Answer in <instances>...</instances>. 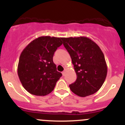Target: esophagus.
<instances>
[{
    "mask_svg": "<svg viewBox=\"0 0 125 125\" xmlns=\"http://www.w3.org/2000/svg\"><path fill=\"white\" fill-rule=\"evenodd\" d=\"M66 69H65V70H64V71L62 72V74H63V76H65V73H66Z\"/></svg>",
    "mask_w": 125,
    "mask_h": 125,
    "instance_id": "34e87169",
    "label": "esophagus"
}]
</instances>
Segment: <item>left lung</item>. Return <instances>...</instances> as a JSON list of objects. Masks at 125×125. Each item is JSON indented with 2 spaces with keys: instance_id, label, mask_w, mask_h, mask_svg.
I'll list each match as a JSON object with an SVG mask.
<instances>
[{
  "instance_id": "8db88e82",
  "label": "left lung",
  "mask_w": 125,
  "mask_h": 125,
  "mask_svg": "<svg viewBox=\"0 0 125 125\" xmlns=\"http://www.w3.org/2000/svg\"><path fill=\"white\" fill-rule=\"evenodd\" d=\"M71 56L76 81L69 85L74 94L81 96L96 93L103 84L107 67L104 55L96 43L85 37L62 38Z\"/></svg>"
}]
</instances>
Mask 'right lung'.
Masks as SVG:
<instances>
[{
	"instance_id": "1",
	"label": "right lung",
	"mask_w": 125,
	"mask_h": 125,
	"mask_svg": "<svg viewBox=\"0 0 125 125\" xmlns=\"http://www.w3.org/2000/svg\"><path fill=\"white\" fill-rule=\"evenodd\" d=\"M62 38L43 36L30 42L19 57L18 74L24 88L32 95L45 96L54 90L62 74L53 62Z\"/></svg>"
}]
</instances>
